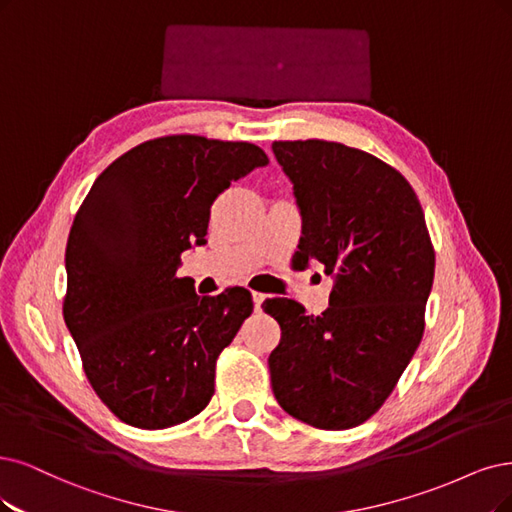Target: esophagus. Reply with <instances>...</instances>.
<instances>
[{"label":"esophagus","mask_w":512,"mask_h":512,"mask_svg":"<svg viewBox=\"0 0 512 512\" xmlns=\"http://www.w3.org/2000/svg\"><path fill=\"white\" fill-rule=\"evenodd\" d=\"M266 297H268V295H263V293L253 291V301H255V310H257V312L261 310V304H263V301H266Z\"/></svg>","instance_id":"obj_1"}]
</instances>
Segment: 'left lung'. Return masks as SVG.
Masks as SVG:
<instances>
[{
  "instance_id": "obj_1",
  "label": "left lung",
  "mask_w": 512,
  "mask_h": 512,
  "mask_svg": "<svg viewBox=\"0 0 512 512\" xmlns=\"http://www.w3.org/2000/svg\"><path fill=\"white\" fill-rule=\"evenodd\" d=\"M301 213L297 261L325 266L329 308L308 316L287 297L263 301L280 325L268 365L278 405L320 430L367 422L424 335L434 249L409 181L363 149L274 141Z\"/></svg>"
}]
</instances>
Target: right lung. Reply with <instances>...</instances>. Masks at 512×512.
I'll return each instance as SVG.
<instances>
[{
  "instance_id": "right-lung-1",
  "label": "right lung",
  "mask_w": 512,
  "mask_h": 512,
  "mask_svg": "<svg viewBox=\"0 0 512 512\" xmlns=\"http://www.w3.org/2000/svg\"><path fill=\"white\" fill-rule=\"evenodd\" d=\"M270 160L246 141L170 135L111 162L75 213L63 316L90 386L124 424L162 430L198 415L215 367L253 312L251 291L200 297L179 278L215 198Z\"/></svg>"
}]
</instances>
